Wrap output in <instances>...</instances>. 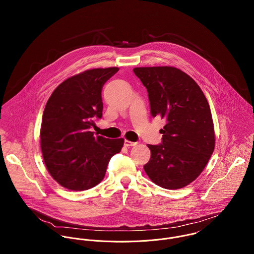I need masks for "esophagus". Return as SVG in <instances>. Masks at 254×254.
<instances>
[{
	"label": "esophagus",
	"mask_w": 254,
	"mask_h": 254,
	"mask_svg": "<svg viewBox=\"0 0 254 254\" xmlns=\"http://www.w3.org/2000/svg\"><path fill=\"white\" fill-rule=\"evenodd\" d=\"M138 144L137 142H130V141H128V140H125L124 141V145L125 146H134V145H136Z\"/></svg>",
	"instance_id": "obj_1"
}]
</instances>
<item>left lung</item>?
Listing matches in <instances>:
<instances>
[{
	"instance_id": "left-lung-1",
	"label": "left lung",
	"mask_w": 254,
	"mask_h": 254,
	"mask_svg": "<svg viewBox=\"0 0 254 254\" xmlns=\"http://www.w3.org/2000/svg\"><path fill=\"white\" fill-rule=\"evenodd\" d=\"M146 88L150 114L166 121L159 145H147L150 159L144 165L156 185L181 189L195 180L207 164L215 145L208 102L188 74L171 66L136 67Z\"/></svg>"
}]
</instances>
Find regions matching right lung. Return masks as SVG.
Masks as SVG:
<instances>
[{"label":"right lung","instance_id":"add662e5","mask_svg":"<svg viewBox=\"0 0 254 254\" xmlns=\"http://www.w3.org/2000/svg\"><path fill=\"white\" fill-rule=\"evenodd\" d=\"M119 70L96 68L72 76L53 92L41 125V149L51 176L71 190H89L104 179L110 158L124 139L91 131L103 116L102 90Z\"/></svg>","mask_w":254,"mask_h":254}]
</instances>
